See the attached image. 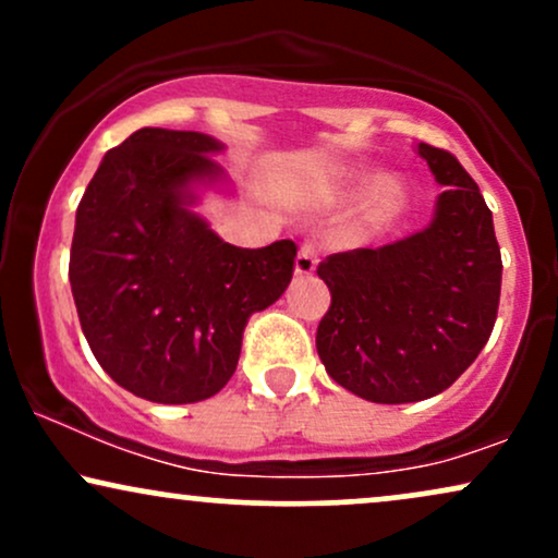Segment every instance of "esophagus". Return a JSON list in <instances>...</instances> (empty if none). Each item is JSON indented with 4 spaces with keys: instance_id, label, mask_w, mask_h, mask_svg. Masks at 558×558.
Segmentation results:
<instances>
[{
    "instance_id": "34e87169",
    "label": "esophagus",
    "mask_w": 558,
    "mask_h": 558,
    "mask_svg": "<svg viewBox=\"0 0 558 558\" xmlns=\"http://www.w3.org/2000/svg\"><path fill=\"white\" fill-rule=\"evenodd\" d=\"M293 270H296V275H312L317 270V248L312 246V243H304V246L299 248Z\"/></svg>"
}]
</instances>
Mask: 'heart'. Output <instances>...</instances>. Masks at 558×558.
<instances>
[{"label":"heart","mask_w":558,"mask_h":558,"mask_svg":"<svg viewBox=\"0 0 558 558\" xmlns=\"http://www.w3.org/2000/svg\"><path fill=\"white\" fill-rule=\"evenodd\" d=\"M360 178L356 168H341L332 172L330 191H341ZM407 204V183L396 172H375L367 183L362 185L354 202V222L362 233H377L386 230L399 220Z\"/></svg>","instance_id":"heart-1"}]
</instances>
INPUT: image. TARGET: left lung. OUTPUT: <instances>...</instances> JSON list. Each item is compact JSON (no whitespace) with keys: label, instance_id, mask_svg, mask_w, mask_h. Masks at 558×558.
Here are the masks:
<instances>
[{"label":"left lung","instance_id":"8db88e82","mask_svg":"<svg viewBox=\"0 0 558 558\" xmlns=\"http://www.w3.org/2000/svg\"><path fill=\"white\" fill-rule=\"evenodd\" d=\"M435 181L433 220L407 239L332 254L317 267L330 310L317 354L338 386L364 401L438 396L488 343L501 296L493 215L459 159L417 144Z\"/></svg>","mask_w":558,"mask_h":558}]
</instances>
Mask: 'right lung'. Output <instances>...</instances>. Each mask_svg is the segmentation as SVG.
<instances>
[{
  "label": "right lung",
  "instance_id": "1",
  "mask_svg": "<svg viewBox=\"0 0 558 558\" xmlns=\"http://www.w3.org/2000/svg\"><path fill=\"white\" fill-rule=\"evenodd\" d=\"M222 141L141 128L94 172L70 248L83 336L118 386L155 403L209 399L233 377L254 312L291 283L296 243L241 248L196 213L230 196Z\"/></svg>",
  "mask_w": 558,
  "mask_h": 558
}]
</instances>
